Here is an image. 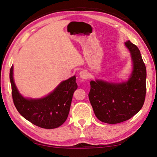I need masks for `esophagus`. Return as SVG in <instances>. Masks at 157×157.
<instances>
[{
  "mask_svg": "<svg viewBox=\"0 0 157 157\" xmlns=\"http://www.w3.org/2000/svg\"><path fill=\"white\" fill-rule=\"evenodd\" d=\"M79 76H80V78L82 79H88L89 78V75H88V73L86 72V71H81L80 72H79Z\"/></svg>",
  "mask_w": 157,
  "mask_h": 157,
  "instance_id": "obj_1",
  "label": "esophagus"
}]
</instances>
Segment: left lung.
Segmentation results:
<instances>
[{"mask_svg": "<svg viewBox=\"0 0 157 157\" xmlns=\"http://www.w3.org/2000/svg\"><path fill=\"white\" fill-rule=\"evenodd\" d=\"M134 68L128 81L121 84L102 80L91 81L89 98L98 120L116 124L129 120L144 104L146 94V68L138 47L127 41Z\"/></svg>", "mask_w": 157, "mask_h": 157, "instance_id": "left-lung-1", "label": "left lung"}]
</instances>
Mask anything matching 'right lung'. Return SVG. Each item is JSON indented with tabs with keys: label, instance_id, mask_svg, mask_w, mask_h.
I'll list each match as a JSON object with an SVG mask.
<instances>
[{
	"label": "right lung",
	"instance_id": "add662e5",
	"mask_svg": "<svg viewBox=\"0 0 157 157\" xmlns=\"http://www.w3.org/2000/svg\"><path fill=\"white\" fill-rule=\"evenodd\" d=\"M10 79L13 102L26 120L44 129L57 128L66 121L73 93L78 88L75 76L62 82L46 97L37 100L26 99L19 94L13 79V66L10 68Z\"/></svg>",
	"mask_w": 157,
	"mask_h": 157
}]
</instances>
